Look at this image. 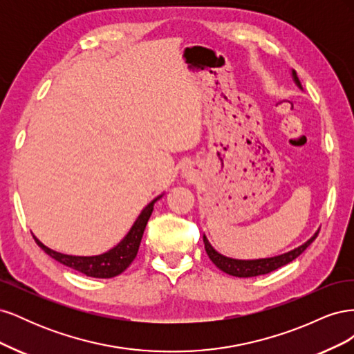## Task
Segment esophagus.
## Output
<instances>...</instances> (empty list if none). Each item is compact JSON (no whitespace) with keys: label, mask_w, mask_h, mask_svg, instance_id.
Segmentation results:
<instances>
[{"label":"esophagus","mask_w":354,"mask_h":354,"mask_svg":"<svg viewBox=\"0 0 354 354\" xmlns=\"http://www.w3.org/2000/svg\"><path fill=\"white\" fill-rule=\"evenodd\" d=\"M183 174H185V177H192V173H190V171L189 169H183Z\"/></svg>","instance_id":"34e87169"}]
</instances>
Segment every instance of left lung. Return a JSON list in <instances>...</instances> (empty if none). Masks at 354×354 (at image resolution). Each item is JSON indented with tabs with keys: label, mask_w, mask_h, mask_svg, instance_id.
<instances>
[{
	"label": "left lung",
	"mask_w": 354,
	"mask_h": 354,
	"mask_svg": "<svg viewBox=\"0 0 354 354\" xmlns=\"http://www.w3.org/2000/svg\"><path fill=\"white\" fill-rule=\"evenodd\" d=\"M291 77H292L297 87L299 90H303L301 82H299V80L297 77V72L294 69L291 71ZM317 233H319V229L315 232L312 238L291 251L283 252L281 255L267 257V259H255V260H239V259H232V257L223 255L209 243L208 238L205 236V233H203L202 238H203V243H205V251L209 257V260L216 264L221 272L227 273L230 276H236V277H254V276L270 273L276 269H279V267L295 260L297 257L301 255L307 250V246L317 238Z\"/></svg>",
	"instance_id": "obj_1"
}]
</instances>
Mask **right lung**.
Returning a JSON list of instances; mask_svg holds the SVG:
<instances>
[{
  "instance_id": "1",
  "label": "right lung",
  "mask_w": 354,
  "mask_h": 354,
  "mask_svg": "<svg viewBox=\"0 0 354 354\" xmlns=\"http://www.w3.org/2000/svg\"><path fill=\"white\" fill-rule=\"evenodd\" d=\"M162 196H164V194H160L153 201L149 202L147 205L142 209V212L138 214V217L136 218L131 229L128 230L125 236L120 242H118L113 248H111L109 251H106L103 254L87 255V257L62 254V252H57L55 250L48 248V246L42 243L35 236V234H34V239L41 246V250L47 252L51 259H55L56 261L71 267V269H73V270H78L80 273H84L85 276L108 279V277L121 274L136 259L138 246H140V242L143 238V232L146 229V224L152 216L155 202Z\"/></svg>"
}]
</instances>
